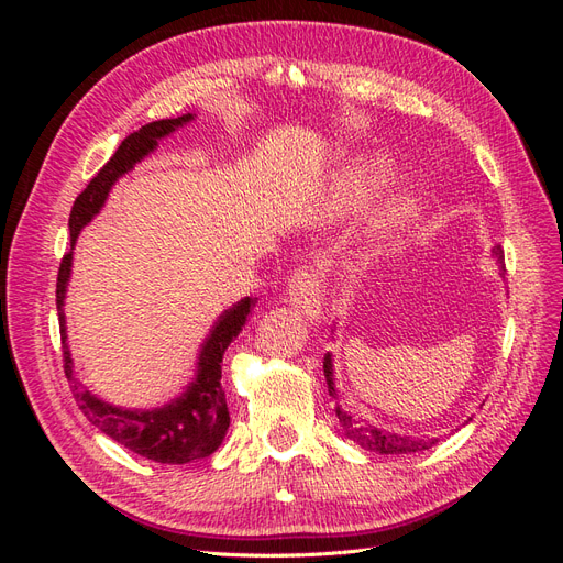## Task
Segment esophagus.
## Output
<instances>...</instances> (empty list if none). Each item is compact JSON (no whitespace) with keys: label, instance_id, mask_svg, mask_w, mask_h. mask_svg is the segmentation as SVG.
<instances>
[{"label":"esophagus","instance_id":"1","mask_svg":"<svg viewBox=\"0 0 563 563\" xmlns=\"http://www.w3.org/2000/svg\"><path fill=\"white\" fill-rule=\"evenodd\" d=\"M319 282L321 277L317 267H300L294 272L291 282H288V302L310 323H319L323 317Z\"/></svg>","mask_w":563,"mask_h":563}]
</instances>
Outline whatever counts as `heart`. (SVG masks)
<instances>
[{
  "mask_svg": "<svg viewBox=\"0 0 563 563\" xmlns=\"http://www.w3.org/2000/svg\"><path fill=\"white\" fill-rule=\"evenodd\" d=\"M385 180H387L385 157L378 155V152H362V155H356L347 164L345 172L340 174L338 180L333 183L327 203H323V213L333 218L362 207L364 201H368L380 190ZM418 220H420L418 197L406 190L395 192L391 197H387L368 218V225H366L368 240L376 246L399 242L401 236H406L416 228Z\"/></svg>",
  "mask_w": 563,
  "mask_h": 563,
  "instance_id": "heart-1",
  "label": "heart"
}]
</instances>
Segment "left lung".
<instances>
[{"instance_id":"8db88e82","label":"left lung","mask_w":563,"mask_h":563,"mask_svg":"<svg viewBox=\"0 0 563 563\" xmlns=\"http://www.w3.org/2000/svg\"><path fill=\"white\" fill-rule=\"evenodd\" d=\"M493 258H496L500 275L505 277V253L500 246H493L490 251ZM323 376H327L329 385V395L335 401V416L340 428L345 430V437H350L354 444H360L364 451L371 453H380V455H404V453H420L428 451L437 444V437H411V434H397L378 428L366 418H356L352 416L347 408L338 401V391H335V376H333V354L327 352L323 356ZM472 420V418H470Z\"/></svg>"}]
</instances>
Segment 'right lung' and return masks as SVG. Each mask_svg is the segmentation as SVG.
<instances>
[{"instance_id":"obj_1","label":"right lung","mask_w":563,"mask_h":563,"mask_svg":"<svg viewBox=\"0 0 563 563\" xmlns=\"http://www.w3.org/2000/svg\"><path fill=\"white\" fill-rule=\"evenodd\" d=\"M192 119V112L176 119H159V122H150L143 129L126 135L122 145H119L114 155L110 157V162L100 168L98 176L91 178L87 190H84L75 201L70 213V251L65 253V258L60 263L56 284L65 376L73 385L81 413L87 416L89 422L96 424L100 432L114 439L117 444H122L124 449L162 465L195 463V460L209 457L213 451H218L220 444H223L230 428V413L223 385H220V373H223V366L220 364H223L225 350L230 347L232 340L240 335L246 317L255 308L258 298L246 296L218 317L209 338L203 340V345L199 350L195 378L176 399L157 408H124L108 404L75 378V362L70 345H67L63 308L67 284H70L73 275V249L77 244L79 232L91 223L100 213V209L106 207L112 185L129 172H133L135 164L152 155L162 139L183 129L185 124H190Z\"/></svg>"}]
</instances>
